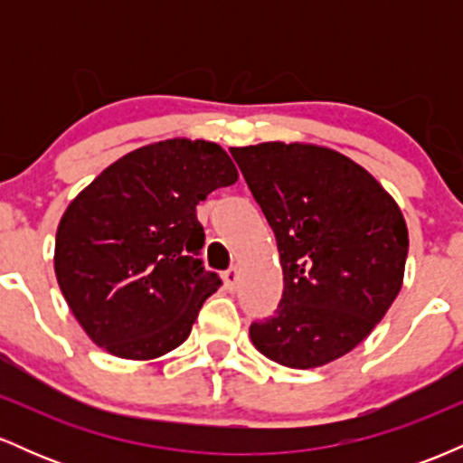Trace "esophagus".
<instances>
[{
	"label": "esophagus",
	"mask_w": 463,
	"mask_h": 463,
	"mask_svg": "<svg viewBox=\"0 0 463 463\" xmlns=\"http://www.w3.org/2000/svg\"><path fill=\"white\" fill-rule=\"evenodd\" d=\"M237 280H239V269L232 265L224 272V287L228 291H235L237 289Z\"/></svg>",
	"instance_id": "1"
}]
</instances>
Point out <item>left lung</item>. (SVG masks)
Returning <instances> with one entry per match:
<instances>
[{
    "mask_svg": "<svg viewBox=\"0 0 463 463\" xmlns=\"http://www.w3.org/2000/svg\"><path fill=\"white\" fill-rule=\"evenodd\" d=\"M283 265L272 317L254 322V348L296 370L320 368L359 346L383 320L405 276L401 206L370 172L313 143L231 147Z\"/></svg>",
    "mask_w": 463,
    "mask_h": 463,
    "instance_id": "left-lung-1",
    "label": "left lung"
}]
</instances>
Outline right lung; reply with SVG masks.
Wrapping results in <instances>:
<instances>
[{
  "label": "right lung",
  "mask_w": 463,
  "mask_h": 463,
  "mask_svg": "<svg viewBox=\"0 0 463 463\" xmlns=\"http://www.w3.org/2000/svg\"><path fill=\"white\" fill-rule=\"evenodd\" d=\"M237 178L217 143L176 137L128 152L71 200L56 231L54 272L93 344L147 361L189 337L202 302L222 285L198 259L204 228L195 206Z\"/></svg>",
  "instance_id": "obj_1"
}]
</instances>
